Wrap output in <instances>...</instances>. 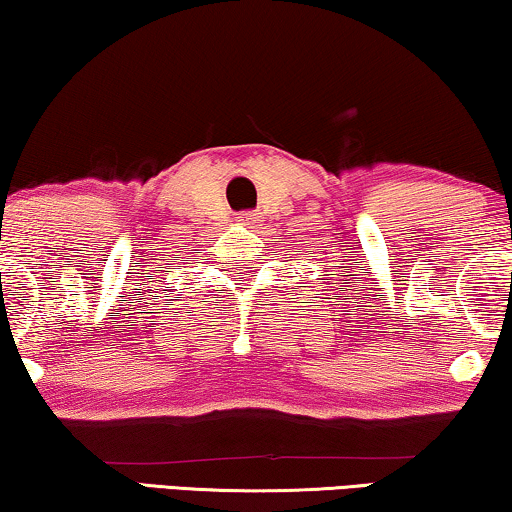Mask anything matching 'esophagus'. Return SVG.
I'll return each instance as SVG.
<instances>
[{"label":"esophagus","mask_w":512,"mask_h":512,"mask_svg":"<svg viewBox=\"0 0 512 512\" xmlns=\"http://www.w3.org/2000/svg\"><path fill=\"white\" fill-rule=\"evenodd\" d=\"M237 221H240L242 226H256L258 214L256 212H240L237 214Z\"/></svg>","instance_id":"1"}]
</instances>
